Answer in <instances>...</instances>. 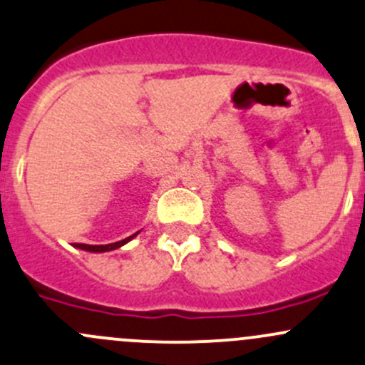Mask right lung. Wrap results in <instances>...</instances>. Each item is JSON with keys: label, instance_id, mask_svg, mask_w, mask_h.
I'll return each instance as SVG.
<instances>
[{"label": "right lung", "instance_id": "obj_1", "mask_svg": "<svg viewBox=\"0 0 365 365\" xmlns=\"http://www.w3.org/2000/svg\"><path fill=\"white\" fill-rule=\"evenodd\" d=\"M140 231L134 232L133 236L125 237V240H120V241H115V243H110V245H82V243H75V248H80V250H86V252H92V253H103V252H112V250H117V248L124 247L125 243H129V241L133 240V237H136Z\"/></svg>", "mask_w": 365, "mask_h": 365}]
</instances>
